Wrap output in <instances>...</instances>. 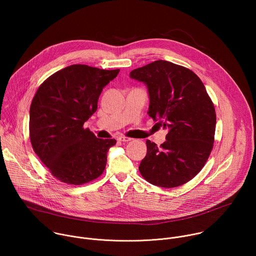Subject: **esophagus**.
I'll return each mask as SVG.
<instances>
[{
	"label": "esophagus",
	"mask_w": 256,
	"mask_h": 256,
	"mask_svg": "<svg viewBox=\"0 0 256 256\" xmlns=\"http://www.w3.org/2000/svg\"><path fill=\"white\" fill-rule=\"evenodd\" d=\"M132 138H128V136H118V140H120V142H130V140H132Z\"/></svg>",
	"instance_id": "34e87169"
}]
</instances>
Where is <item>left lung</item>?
<instances>
[{
    "instance_id": "obj_1",
    "label": "left lung",
    "mask_w": 256,
    "mask_h": 256,
    "mask_svg": "<svg viewBox=\"0 0 256 256\" xmlns=\"http://www.w3.org/2000/svg\"><path fill=\"white\" fill-rule=\"evenodd\" d=\"M148 87L149 116L168 128L160 147L147 140L138 170L151 184L172 188L186 184L204 166L214 140L216 112L194 72L167 60H155L130 72Z\"/></svg>"
}]
</instances>
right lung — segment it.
I'll return each instance as SVG.
<instances>
[{"mask_svg": "<svg viewBox=\"0 0 256 256\" xmlns=\"http://www.w3.org/2000/svg\"><path fill=\"white\" fill-rule=\"evenodd\" d=\"M120 72L72 64L50 76L36 91L29 112L33 151L58 180L82 186L104 171L114 138H98L84 128L97 110L102 89Z\"/></svg>", "mask_w": 256, "mask_h": 256, "instance_id": "add662e5", "label": "right lung"}]
</instances>
